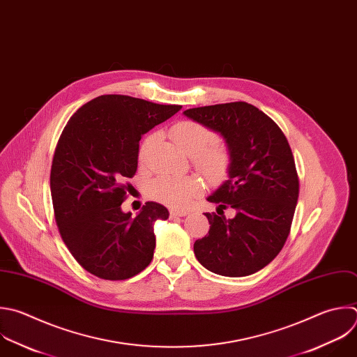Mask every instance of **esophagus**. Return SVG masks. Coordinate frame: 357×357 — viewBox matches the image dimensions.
Listing matches in <instances>:
<instances>
[{"mask_svg":"<svg viewBox=\"0 0 357 357\" xmlns=\"http://www.w3.org/2000/svg\"><path fill=\"white\" fill-rule=\"evenodd\" d=\"M169 214H171V217H185L188 214V211L186 210H171Z\"/></svg>","mask_w":357,"mask_h":357,"instance_id":"esophagus-1","label":"esophagus"}]
</instances>
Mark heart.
Wrapping results in <instances>:
<instances>
[{"label":"heart","instance_id":"heart-1","mask_svg":"<svg viewBox=\"0 0 357 357\" xmlns=\"http://www.w3.org/2000/svg\"><path fill=\"white\" fill-rule=\"evenodd\" d=\"M171 136L178 147L192 157L193 165L210 182H221L228 176L231 168V151L222 142H214L215 135L207 126L195 121H182L171 128ZM155 136H149L139 149V162L147 161ZM203 190L202 181L195 175L172 176L162 175L149 185L153 199L176 208L186 207L193 197Z\"/></svg>","mask_w":357,"mask_h":357}]
</instances>
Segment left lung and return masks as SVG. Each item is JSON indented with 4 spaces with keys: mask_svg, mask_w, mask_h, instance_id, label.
<instances>
[{
    "mask_svg": "<svg viewBox=\"0 0 357 357\" xmlns=\"http://www.w3.org/2000/svg\"><path fill=\"white\" fill-rule=\"evenodd\" d=\"M220 133L231 151L228 179L207 197L218 209L232 206L225 219L206 213L208 234L193 245L197 261L210 272L243 278L269 265L290 234L298 200V175L280 128L257 106L229 102L183 112Z\"/></svg>",
    "mask_w": 357,
    "mask_h": 357,
    "instance_id": "obj_1",
    "label": "left lung"
}]
</instances>
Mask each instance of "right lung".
I'll use <instances>...</instances> for the list:
<instances>
[{
  "label": "right lung",
  "mask_w": 357,
  "mask_h": 357,
  "mask_svg": "<svg viewBox=\"0 0 357 357\" xmlns=\"http://www.w3.org/2000/svg\"><path fill=\"white\" fill-rule=\"evenodd\" d=\"M128 95H100L66 125L52 162L54 218L74 259L105 280H126L144 271L155 248L154 222L168 210L147 202L132 217L121 206L128 178L137 171L142 136L181 110Z\"/></svg>",
  "instance_id": "add662e5"
}]
</instances>
